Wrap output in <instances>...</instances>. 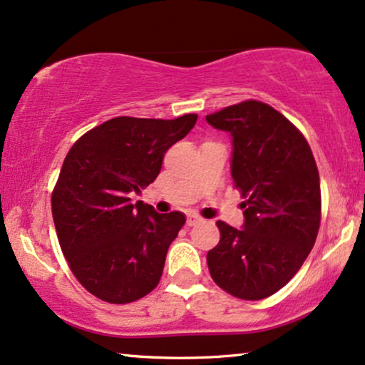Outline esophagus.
Returning <instances> with one entry per match:
<instances>
[{"mask_svg":"<svg viewBox=\"0 0 365 365\" xmlns=\"http://www.w3.org/2000/svg\"><path fill=\"white\" fill-rule=\"evenodd\" d=\"M200 222H202V218L197 217V215H193V213H190V215H187V225L188 227L197 225V223H200Z\"/></svg>","mask_w":365,"mask_h":365,"instance_id":"1","label":"esophagus"}]
</instances>
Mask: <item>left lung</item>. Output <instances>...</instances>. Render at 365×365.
Instances as JSON below:
<instances>
[{
	"instance_id": "8db88e82",
	"label": "left lung",
	"mask_w": 365,
	"mask_h": 365,
	"mask_svg": "<svg viewBox=\"0 0 365 365\" xmlns=\"http://www.w3.org/2000/svg\"><path fill=\"white\" fill-rule=\"evenodd\" d=\"M232 137V178L245 202L244 227L218 220L210 275L233 297L260 300L284 287L307 259L320 227V180L307 140L284 115L247 100L207 115Z\"/></svg>"
}]
</instances>
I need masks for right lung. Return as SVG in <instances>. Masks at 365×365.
<instances>
[{
    "label": "right lung",
    "mask_w": 365,
    "mask_h": 365,
    "mask_svg": "<svg viewBox=\"0 0 365 365\" xmlns=\"http://www.w3.org/2000/svg\"><path fill=\"white\" fill-rule=\"evenodd\" d=\"M197 118L118 116L86 132L68 152L51 195L53 220L73 275L95 297L130 304L158 285L185 215L157 213L130 195L153 183L165 152Z\"/></svg>",
    "instance_id": "right-lung-1"
}]
</instances>
